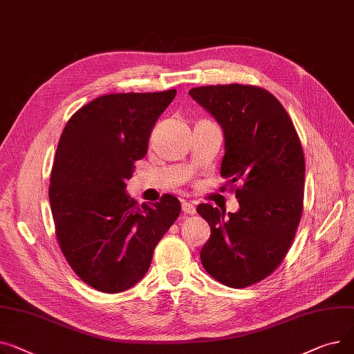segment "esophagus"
Segmentation results:
<instances>
[{
    "label": "esophagus",
    "instance_id": "34e87169",
    "mask_svg": "<svg viewBox=\"0 0 354 354\" xmlns=\"http://www.w3.org/2000/svg\"><path fill=\"white\" fill-rule=\"evenodd\" d=\"M181 209L185 214H196V205L193 203H189V201H183L181 203Z\"/></svg>",
    "mask_w": 354,
    "mask_h": 354
}]
</instances>
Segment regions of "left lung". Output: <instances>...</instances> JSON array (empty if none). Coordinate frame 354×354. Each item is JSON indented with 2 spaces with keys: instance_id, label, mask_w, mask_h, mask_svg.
<instances>
[{
  "instance_id": "left-lung-1",
  "label": "left lung",
  "mask_w": 354,
  "mask_h": 354,
  "mask_svg": "<svg viewBox=\"0 0 354 354\" xmlns=\"http://www.w3.org/2000/svg\"><path fill=\"white\" fill-rule=\"evenodd\" d=\"M189 94L224 131L220 174L240 204L227 217L212 204L197 207L212 228L200 259L213 279L244 288L272 274L295 240L303 213V147L281 102L261 87L220 84Z\"/></svg>"
}]
</instances>
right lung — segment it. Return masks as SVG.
I'll return each mask as SVG.
<instances>
[{"label": "right lung", "instance_id": "right-lung-1", "mask_svg": "<svg viewBox=\"0 0 354 354\" xmlns=\"http://www.w3.org/2000/svg\"><path fill=\"white\" fill-rule=\"evenodd\" d=\"M176 93L101 95L74 113L59 137L48 189L55 236L74 273L98 292L137 284L180 214L171 194L138 205L126 193Z\"/></svg>", "mask_w": 354, "mask_h": 354}]
</instances>
